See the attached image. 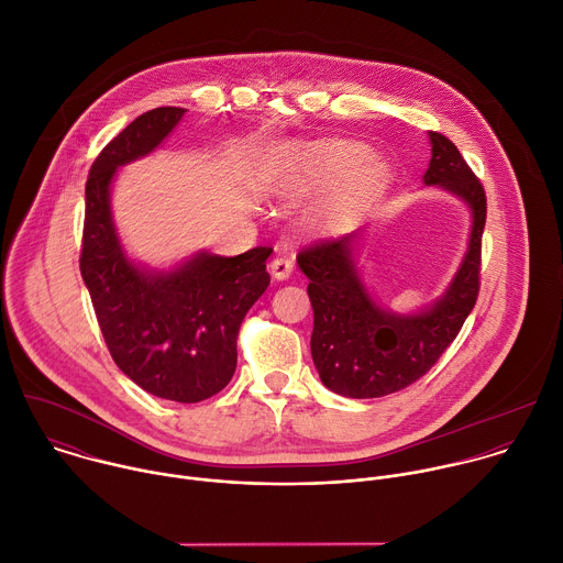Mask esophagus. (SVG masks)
Instances as JSON below:
<instances>
[{
	"instance_id": "1",
	"label": "esophagus",
	"mask_w": 563,
	"mask_h": 563,
	"mask_svg": "<svg viewBox=\"0 0 563 563\" xmlns=\"http://www.w3.org/2000/svg\"><path fill=\"white\" fill-rule=\"evenodd\" d=\"M294 272V258L291 256H276L272 261V274L276 280H285L289 278Z\"/></svg>"
}]
</instances>
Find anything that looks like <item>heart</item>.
<instances>
[{
  "label": "heart",
  "mask_w": 563,
  "mask_h": 563,
  "mask_svg": "<svg viewBox=\"0 0 563 563\" xmlns=\"http://www.w3.org/2000/svg\"><path fill=\"white\" fill-rule=\"evenodd\" d=\"M354 142H323L296 153L285 174L305 183H334L347 176V191L356 194L378 176V165Z\"/></svg>",
  "instance_id": "heart-1"
}]
</instances>
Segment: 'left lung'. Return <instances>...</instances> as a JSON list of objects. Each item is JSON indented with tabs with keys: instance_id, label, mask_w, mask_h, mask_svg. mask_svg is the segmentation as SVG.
<instances>
[{
	"instance_id": "obj_1",
	"label": "left lung",
	"mask_w": 563,
	"mask_h": 563,
	"mask_svg": "<svg viewBox=\"0 0 563 563\" xmlns=\"http://www.w3.org/2000/svg\"><path fill=\"white\" fill-rule=\"evenodd\" d=\"M432 159L426 185L461 196L472 211L467 254L445 296L428 311L396 316L383 311L363 287L352 250L358 233L316 240L296 256L309 278L313 307L311 358L332 391L376 398L419 380L461 332L481 287V235L486 227V191L463 155L443 133L430 131Z\"/></svg>"
}]
</instances>
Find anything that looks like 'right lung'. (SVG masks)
Wrapping results in <instances>:
<instances>
[{
  "label": "right lung",
  "instance_id": "1",
  "mask_svg": "<svg viewBox=\"0 0 563 563\" xmlns=\"http://www.w3.org/2000/svg\"><path fill=\"white\" fill-rule=\"evenodd\" d=\"M183 115L180 107L146 111L96 157L87 180L79 272L115 365L153 396L198 404L235 372L238 332L269 287L272 247L233 258L198 254L169 274L129 263L111 220V180L118 167L163 142Z\"/></svg>",
  "mask_w": 563,
  "mask_h": 563
}]
</instances>
